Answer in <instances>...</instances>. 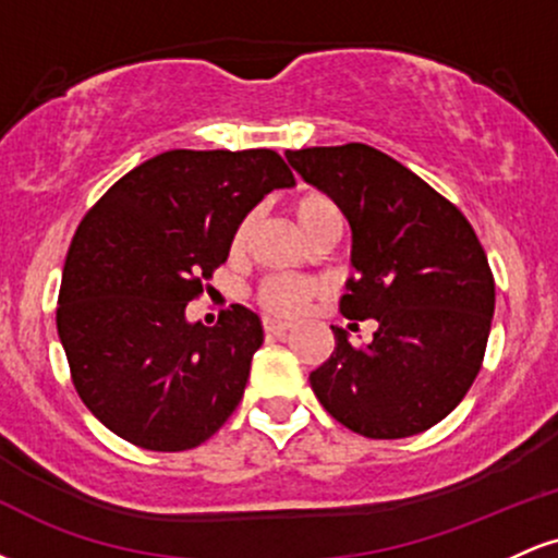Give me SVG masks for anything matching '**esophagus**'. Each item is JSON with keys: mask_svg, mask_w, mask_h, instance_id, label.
Wrapping results in <instances>:
<instances>
[{"mask_svg": "<svg viewBox=\"0 0 558 558\" xmlns=\"http://www.w3.org/2000/svg\"><path fill=\"white\" fill-rule=\"evenodd\" d=\"M262 328H265V332H270V336H286V332L291 330V323H280V319L265 317L262 319Z\"/></svg>", "mask_w": 558, "mask_h": 558, "instance_id": "1", "label": "esophagus"}]
</instances>
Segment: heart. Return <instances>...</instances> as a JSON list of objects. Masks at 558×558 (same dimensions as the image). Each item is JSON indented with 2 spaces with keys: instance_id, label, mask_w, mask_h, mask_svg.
I'll return each mask as SVG.
<instances>
[{
  "instance_id": "obj_1",
  "label": "heart",
  "mask_w": 558,
  "mask_h": 558,
  "mask_svg": "<svg viewBox=\"0 0 558 558\" xmlns=\"http://www.w3.org/2000/svg\"><path fill=\"white\" fill-rule=\"evenodd\" d=\"M291 213L306 235L315 233L317 228L325 226V222H341L336 202H332L328 194H323V191H306V194L293 198ZM248 233H252V220L246 217V220H241V226L235 228L233 239H230V252H243ZM319 291H323V283L315 278H296V275L272 272L259 280L257 291H254V301H257L262 310L270 312V315L293 317L299 315V312L310 304V299H315Z\"/></svg>"
}]
</instances>
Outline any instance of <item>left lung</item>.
<instances>
[{
    "instance_id": "left-lung-1",
    "label": "left lung",
    "mask_w": 558,
    "mask_h": 558,
    "mask_svg": "<svg viewBox=\"0 0 558 558\" xmlns=\"http://www.w3.org/2000/svg\"><path fill=\"white\" fill-rule=\"evenodd\" d=\"M286 157L351 226L356 278L341 299L349 330L377 323L364 345L332 328L336 349L310 375L312 390L364 438H409L438 425L475 383L496 306L475 230L420 175L367 144Z\"/></svg>"
}]
</instances>
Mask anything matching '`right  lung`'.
<instances>
[{"label": "right lung", "instance_id": "obj_1", "mask_svg": "<svg viewBox=\"0 0 558 558\" xmlns=\"http://www.w3.org/2000/svg\"><path fill=\"white\" fill-rule=\"evenodd\" d=\"M293 183L272 149H172L88 209L62 270L57 332L101 425L149 451H185L226 425L262 323L233 304L207 328L185 306L228 259L243 217Z\"/></svg>", "mask_w": 558, "mask_h": 558}]
</instances>
